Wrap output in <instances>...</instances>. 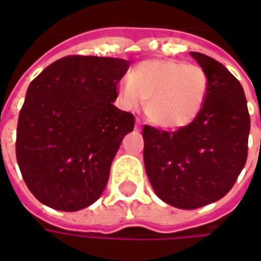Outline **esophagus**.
Instances as JSON below:
<instances>
[{
    "mask_svg": "<svg viewBox=\"0 0 261 261\" xmlns=\"http://www.w3.org/2000/svg\"><path fill=\"white\" fill-rule=\"evenodd\" d=\"M141 127H142L141 120L137 119V121H136V130H137V131H140V130H141Z\"/></svg>",
    "mask_w": 261,
    "mask_h": 261,
    "instance_id": "obj_1",
    "label": "esophagus"
}]
</instances>
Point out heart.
Listing matches in <instances>:
<instances>
[{"label":"heart","instance_id":"b5f03b06","mask_svg":"<svg viewBox=\"0 0 261 261\" xmlns=\"http://www.w3.org/2000/svg\"><path fill=\"white\" fill-rule=\"evenodd\" d=\"M207 92L208 80L202 68L177 60L141 61L119 85L125 108L137 109L147 100L148 119L170 130L186 127L197 119Z\"/></svg>","mask_w":261,"mask_h":261}]
</instances>
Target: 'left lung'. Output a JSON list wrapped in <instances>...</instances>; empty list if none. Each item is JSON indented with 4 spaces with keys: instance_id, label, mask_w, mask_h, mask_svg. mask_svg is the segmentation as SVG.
I'll return each mask as SVG.
<instances>
[{
    "instance_id": "obj_1",
    "label": "left lung",
    "mask_w": 261,
    "mask_h": 261,
    "mask_svg": "<svg viewBox=\"0 0 261 261\" xmlns=\"http://www.w3.org/2000/svg\"><path fill=\"white\" fill-rule=\"evenodd\" d=\"M208 80L197 119L173 133L144 125V164L162 201L194 210L229 192L247 159L250 116L241 82L224 65L192 51Z\"/></svg>"
}]
</instances>
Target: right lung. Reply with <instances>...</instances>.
Instances as JSON below:
<instances>
[{
	"instance_id": "obj_1",
	"label": "right lung",
	"mask_w": 261,
	"mask_h": 261,
	"mask_svg": "<svg viewBox=\"0 0 261 261\" xmlns=\"http://www.w3.org/2000/svg\"><path fill=\"white\" fill-rule=\"evenodd\" d=\"M130 61L67 56L26 92L16 128V161L26 186L54 210L78 211L100 197L134 116L113 105Z\"/></svg>"
}]
</instances>
